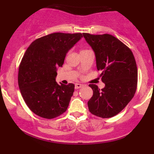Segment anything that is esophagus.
Wrapping results in <instances>:
<instances>
[{
  "label": "esophagus",
  "mask_w": 154,
  "mask_h": 154,
  "mask_svg": "<svg viewBox=\"0 0 154 154\" xmlns=\"http://www.w3.org/2000/svg\"><path fill=\"white\" fill-rule=\"evenodd\" d=\"M83 85H82V84H79V83H76L75 84V89H79V88H82V87H83Z\"/></svg>",
  "instance_id": "1"
}]
</instances>
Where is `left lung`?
<instances>
[{
    "label": "left lung",
    "mask_w": 154,
    "mask_h": 154,
    "mask_svg": "<svg viewBox=\"0 0 154 154\" xmlns=\"http://www.w3.org/2000/svg\"><path fill=\"white\" fill-rule=\"evenodd\" d=\"M83 37L95 53L97 69L105 87L89 86L93 95L88 100L90 112L101 118H110L123 110L135 95L137 69L133 54L122 42L109 34Z\"/></svg>",
    "instance_id": "obj_1"
}]
</instances>
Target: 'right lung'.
Wrapping results in <instances>:
<instances>
[{
	"label": "right lung",
	"mask_w": 154,
	"mask_h": 154,
	"mask_svg": "<svg viewBox=\"0 0 154 154\" xmlns=\"http://www.w3.org/2000/svg\"><path fill=\"white\" fill-rule=\"evenodd\" d=\"M82 38L81 33L55 32L37 39L26 49L19 65V87L27 106L40 117L53 119L66 111L75 85L58 84L57 67Z\"/></svg>",
	"instance_id": "obj_1"
}]
</instances>
